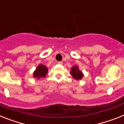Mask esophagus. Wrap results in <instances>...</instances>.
Instances as JSON below:
<instances>
[{"instance_id":"1","label":"esophagus","mask_w":124,"mask_h":124,"mask_svg":"<svg viewBox=\"0 0 124 124\" xmlns=\"http://www.w3.org/2000/svg\"><path fill=\"white\" fill-rule=\"evenodd\" d=\"M58 64L62 65V64H63V62H62V61H58Z\"/></svg>"}]
</instances>
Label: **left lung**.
<instances>
[{"mask_svg":"<svg viewBox=\"0 0 124 124\" xmlns=\"http://www.w3.org/2000/svg\"><path fill=\"white\" fill-rule=\"evenodd\" d=\"M71 74H72L73 77L76 79H81L83 78V74L81 71L79 70L78 66H73L71 68Z\"/></svg>","mask_w":124,"mask_h":124,"instance_id":"obj_1","label":"left lung"}]
</instances>
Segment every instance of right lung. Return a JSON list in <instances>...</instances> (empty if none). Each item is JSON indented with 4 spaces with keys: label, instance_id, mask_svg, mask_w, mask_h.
Instances as JSON below:
<instances>
[{
    "label": "right lung",
    "instance_id": "1",
    "mask_svg": "<svg viewBox=\"0 0 124 124\" xmlns=\"http://www.w3.org/2000/svg\"><path fill=\"white\" fill-rule=\"evenodd\" d=\"M48 72V69L46 68L45 66L40 64L38 66L37 68L36 69L35 71L34 72V77L37 78H40L45 77Z\"/></svg>",
    "mask_w": 124,
    "mask_h": 124
}]
</instances>
